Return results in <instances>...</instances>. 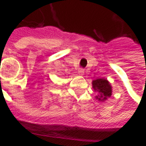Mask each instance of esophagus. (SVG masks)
Returning a JSON list of instances; mask_svg holds the SVG:
<instances>
[{"mask_svg":"<svg viewBox=\"0 0 146 146\" xmlns=\"http://www.w3.org/2000/svg\"><path fill=\"white\" fill-rule=\"evenodd\" d=\"M78 74L83 76V75L84 74V70H83V69H79V70H78Z\"/></svg>","mask_w":146,"mask_h":146,"instance_id":"1","label":"esophagus"}]
</instances>
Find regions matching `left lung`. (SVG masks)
<instances>
[{"label":"left lung","mask_w":146,"mask_h":146,"mask_svg":"<svg viewBox=\"0 0 146 146\" xmlns=\"http://www.w3.org/2000/svg\"><path fill=\"white\" fill-rule=\"evenodd\" d=\"M92 88L98 93L96 99L100 102H105L112 95V86L105 78H98L92 81Z\"/></svg>","instance_id":"8db88e82"}]
</instances>
